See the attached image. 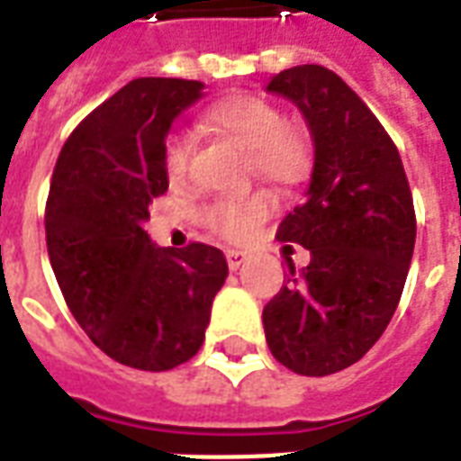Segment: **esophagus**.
<instances>
[{
    "label": "esophagus",
    "instance_id": "obj_1",
    "mask_svg": "<svg viewBox=\"0 0 461 461\" xmlns=\"http://www.w3.org/2000/svg\"><path fill=\"white\" fill-rule=\"evenodd\" d=\"M224 257H227V266H230L231 271H237V268L247 261V251H240V249H227V251H224Z\"/></svg>",
    "mask_w": 461,
    "mask_h": 461
}]
</instances>
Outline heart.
<instances>
[{
	"instance_id": "heart-1",
	"label": "heart",
	"mask_w": 461,
	"mask_h": 461,
	"mask_svg": "<svg viewBox=\"0 0 461 461\" xmlns=\"http://www.w3.org/2000/svg\"><path fill=\"white\" fill-rule=\"evenodd\" d=\"M203 126L227 144L247 151L249 170L276 187H298L310 173V146L305 134L283 122L281 109L257 95H230L207 107ZM190 161V139L183 131L168 136L163 146V173L170 185H183ZM274 197L258 190L247 197H224L204 204V230L227 241L247 240L271 214Z\"/></svg>"
}]
</instances>
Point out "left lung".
Returning <instances> with one entry per match:
<instances>
[{
	"instance_id": "obj_1",
	"label": "left lung",
	"mask_w": 461,
	"mask_h": 461,
	"mask_svg": "<svg viewBox=\"0 0 461 461\" xmlns=\"http://www.w3.org/2000/svg\"><path fill=\"white\" fill-rule=\"evenodd\" d=\"M300 107L315 141L308 197L276 240L310 249L303 274L264 308L268 349L300 376L352 366L376 344L403 293L415 207L393 139L342 77L295 66L266 87Z\"/></svg>"
}]
</instances>
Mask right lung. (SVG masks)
Returning a JSON list of instances; mask_svg holds the SVG:
<instances>
[{
  "instance_id": "obj_1",
  "label": "right lung",
  "mask_w": 461,
  "mask_h": 461,
  "mask_svg": "<svg viewBox=\"0 0 461 461\" xmlns=\"http://www.w3.org/2000/svg\"><path fill=\"white\" fill-rule=\"evenodd\" d=\"M200 97L197 80H131L75 126L53 168L46 244L60 293L92 342L131 369L193 359L227 278L220 249H158L144 231L168 190L166 134Z\"/></svg>"
}]
</instances>
